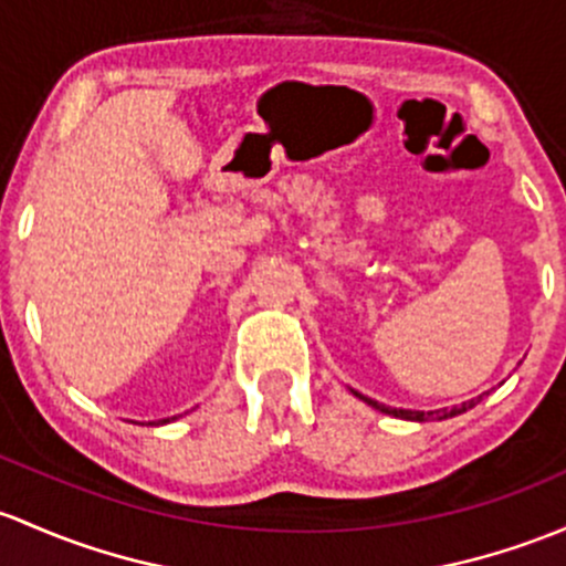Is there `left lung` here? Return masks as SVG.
<instances>
[{
  "instance_id": "obj_1",
  "label": "left lung",
  "mask_w": 566,
  "mask_h": 566,
  "mask_svg": "<svg viewBox=\"0 0 566 566\" xmlns=\"http://www.w3.org/2000/svg\"><path fill=\"white\" fill-rule=\"evenodd\" d=\"M368 403H371V407H377L379 412H385V415H396V418L420 420V423H426V420H433V418H437V420L455 418V415H461V412H467V409L478 407L480 398H472V401L461 403V407H453V409H439V412H412V409H390V407H382V403H377V401H368Z\"/></svg>"
}]
</instances>
